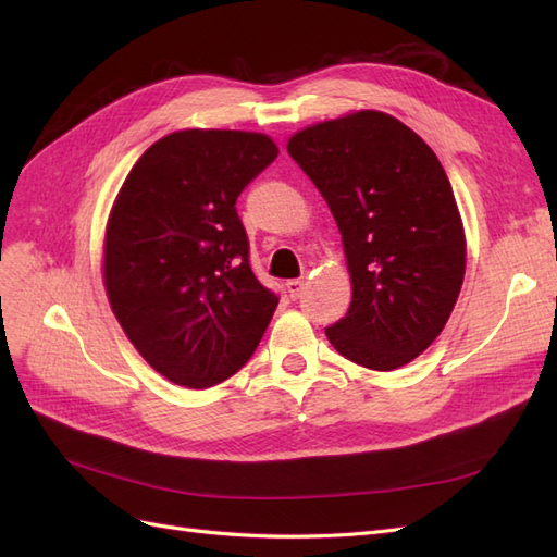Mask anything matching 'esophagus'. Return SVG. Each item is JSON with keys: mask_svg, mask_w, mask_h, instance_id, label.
<instances>
[{"mask_svg": "<svg viewBox=\"0 0 557 557\" xmlns=\"http://www.w3.org/2000/svg\"><path fill=\"white\" fill-rule=\"evenodd\" d=\"M305 281L301 278H290L288 283H285V288H288V295H290V299H299L301 297V293H305Z\"/></svg>", "mask_w": 557, "mask_h": 557, "instance_id": "esophagus-1", "label": "esophagus"}]
</instances>
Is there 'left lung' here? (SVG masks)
Returning <instances> with one entry per match:
<instances>
[{
    "mask_svg": "<svg viewBox=\"0 0 557 557\" xmlns=\"http://www.w3.org/2000/svg\"><path fill=\"white\" fill-rule=\"evenodd\" d=\"M290 158L342 232L352 285L348 313L325 327L350 362L393 372L423 352L458 301L467 244L434 150L383 111L299 129Z\"/></svg>",
    "mask_w": 557,
    "mask_h": 557,
    "instance_id": "1",
    "label": "left lung"
}]
</instances>
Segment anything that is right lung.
<instances>
[{"instance_id": "1", "label": "right lung", "mask_w": 557, "mask_h": 557, "mask_svg": "<svg viewBox=\"0 0 557 557\" xmlns=\"http://www.w3.org/2000/svg\"><path fill=\"white\" fill-rule=\"evenodd\" d=\"M276 156L260 132L178 129L146 150L113 201L109 305L141 358L176 385L201 391L237 374L276 311L234 207Z\"/></svg>"}]
</instances>
